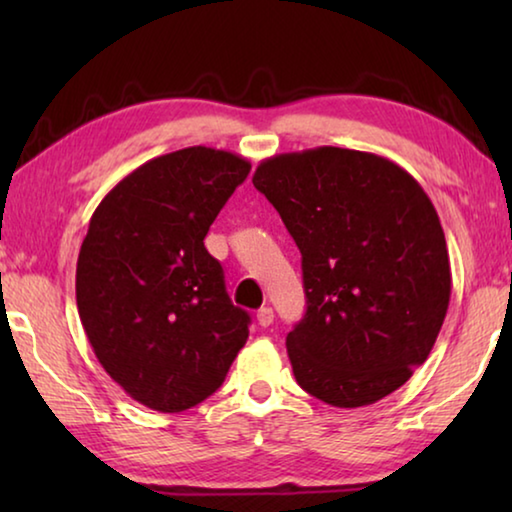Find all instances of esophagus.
Instances as JSON below:
<instances>
[{
    "label": "esophagus",
    "instance_id": "1",
    "mask_svg": "<svg viewBox=\"0 0 512 512\" xmlns=\"http://www.w3.org/2000/svg\"><path fill=\"white\" fill-rule=\"evenodd\" d=\"M273 318H275V314H273L271 307H262V309L257 311V323L262 325V327L273 325Z\"/></svg>",
    "mask_w": 512,
    "mask_h": 512
}]
</instances>
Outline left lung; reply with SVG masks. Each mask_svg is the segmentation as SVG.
<instances>
[{
  "label": "left lung",
  "instance_id": "obj_1",
  "mask_svg": "<svg viewBox=\"0 0 512 512\" xmlns=\"http://www.w3.org/2000/svg\"><path fill=\"white\" fill-rule=\"evenodd\" d=\"M253 185L302 255L307 311L287 336L300 388L339 409L397 391L452 296L443 225L418 180L381 155L318 146L264 160Z\"/></svg>",
  "mask_w": 512,
  "mask_h": 512
}]
</instances>
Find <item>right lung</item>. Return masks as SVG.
<instances>
[{
	"label": "right lung",
	"instance_id": "right-lung-1",
	"mask_svg": "<svg viewBox=\"0 0 512 512\" xmlns=\"http://www.w3.org/2000/svg\"><path fill=\"white\" fill-rule=\"evenodd\" d=\"M250 162L189 146L110 189L76 262V305L103 370L153 411L180 413L223 384L250 316L232 305L203 239Z\"/></svg>",
	"mask_w": 512,
	"mask_h": 512
}]
</instances>
